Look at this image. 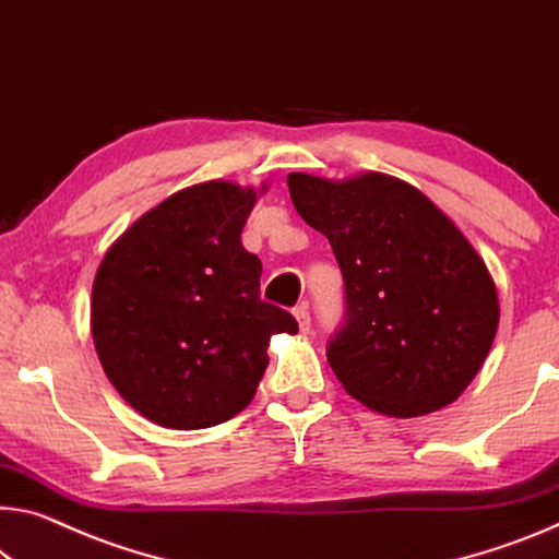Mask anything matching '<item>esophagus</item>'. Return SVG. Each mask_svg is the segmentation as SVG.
Returning a JSON list of instances; mask_svg holds the SVG:
<instances>
[{
	"instance_id": "obj_1",
	"label": "esophagus",
	"mask_w": 559,
	"mask_h": 559,
	"mask_svg": "<svg viewBox=\"0 0 559 559\" xmlns=\"http://www.w3.org/2000/svg\"><path fill=\"white\" fill-rule=\"evenodd\" d=\"M294 316H296L300 331H304V333L311 331V313H308V306H306V304L296 306V308H294Z\"/></svg>"
}]
</instances>
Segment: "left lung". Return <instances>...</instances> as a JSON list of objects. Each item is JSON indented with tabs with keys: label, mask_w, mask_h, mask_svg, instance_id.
<instances>
[{
	"label": "left lung",
	"mask_w": 559,
	"mask_h": 559,
	"mask_svg": "<svg viewBox=\"0 0 559 559\" xmlns=\"http://www.w3.org/2000/svg\"><path fill=\"white\" fill-rule=\"evenodd\" d=\"M288 191L343 273L345 318L325 356L345 391L393 418L453 403L500 321L498 290L471 241L425 193L385 174H290Z\"/></svg>",
	"instance_id": "1"
}]
</instances>
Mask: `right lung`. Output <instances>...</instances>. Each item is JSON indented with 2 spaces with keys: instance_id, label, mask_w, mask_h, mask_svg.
<instances>
[{
  "instance_id": "add662e5",
  "label": "right lung",
  "mask_w": 559,
  "mask_h": 559,
  "mask_svg": "<svg viewBox=\"0 0 559 559\" xmlns=\"http://www.w3.org/2000/svg\"><path fill=\"white\" fill-rule=\"evenodd\" d=\"M253 189L209 181L141 216L96 271L92 335L106 378L162 428L199 430L251 403L273 333L296 318L261 300L241 243Z\"/></svg>"
}]
</instances>
